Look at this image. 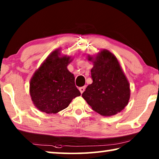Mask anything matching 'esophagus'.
<instances>
[{
  "instance_id": "1",
  "label": "esophagus",
  "mask_w": 159,
  "mask_h": 159,
  "mask_svg": "<svg viewBox=\"0 0 159 159\" xmlns=\"http://www.w3.org/2000/svg\"><path fill=\"white\" fill-rule=\"evenodd\" d=\"M79 90H80V93H83V92H84V90H85V88L84 87V86H83V87H80L79 88Z\"/></svg>"
}]
</instances>
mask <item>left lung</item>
<instances>
[{
    "label": "left lung",
    "mask_w": 159,
    "mask_h": 159,
    "mask_svg": "<svg viewBox=\"0 0 159 159\" xmlns=\"http://www.w3.org/2000/svg\"><path fill=\"white\" fill-rule=\"evenodd\" d=\"M93 61L92 84L82 94L83 98L94 111L103 116H111L128 105L130 97V84L116 57L107 50H102Z\"/></svg>",
    "instance_id": "1"
}]
</instances>
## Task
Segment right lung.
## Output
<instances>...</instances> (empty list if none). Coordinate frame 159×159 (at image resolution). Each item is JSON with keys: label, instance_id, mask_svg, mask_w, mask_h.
Masks as SVG:
<instances>
[{"label": "right lung", "instance_id": "right-lung-1", "mask_svg": "<svg viewBox=\"0 0 159 159\" xmlns=\"http://www.w3.org/2000/svg\"><path fill=\"white\" fill-rule=\"evenodd\" d=\"M60 49L50 54L31 79L29 93L34 106L46 114L66 109L72 99L80 95L74 76L67 66L71 57L61 55Z\"/></svg>", "mask_w": 159, "mask_h": 159}]
</instances>
